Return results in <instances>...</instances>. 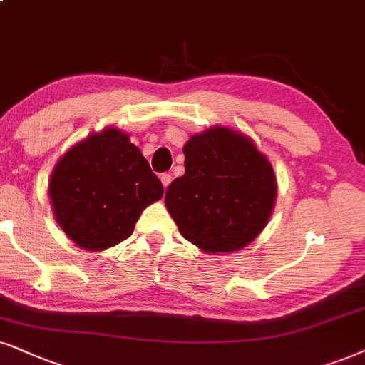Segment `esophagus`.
Instances as JSON below:
<instances>
[{
	"label": "esophagus",
	"mask_w": 365,
	"mask_h": 365,
	"mask_svg": "<svg viewBox=\"0 0 365 365\" xmlns=\"http://www.w3.org/2000/svg\"><path fill=\"white\" fill-rule=\"evenodd\" d=\"M160 180H161V183H163V187L167 188L168 185H170V182H172V175H168V173H163L160 177Z\"/></svg>",
	"instance_id": "34e87169"
}]
</instances>
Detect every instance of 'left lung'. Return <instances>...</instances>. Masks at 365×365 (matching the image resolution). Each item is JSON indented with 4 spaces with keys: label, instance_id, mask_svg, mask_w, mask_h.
I'll return each mask as SVG.
<instances>
[{
    "label": "left lung",
    "instance_id": "8db88e82",
    "mask_svg": "<svg viewBox=\"0 0 365 365\" xmlns=\"http://www.w3.org/2000/svg\"><path fill=\"white\" fill-rule=\"evenodd\" d=\"M185 175L165 205L180 234L209 255L246 247L273 214L276 175L251 138L225 126L197 133L183 146Z\"/></svg>",
    "mask_w": 365,
    "mask_h": 365
}]
</instances>
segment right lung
Wrapping results in <instances>:
<instances>
[{
  "label": "right lung",
  "mask_w": 365,
  "mask_h": 365,
  "mask_svg": "<svg viewBox=\"0 0 365 365\" xmlns=\"http://www.w3.org/2000/svg\"><path fill=\"white\" fill-rule=\"evenodd\" d=\"M48 197L60 229L86 251L128 239L163 185L128 133L109 126L73 145L57 161Z\"/></svg>",
  "instance_id": "right-lung-1"
}]
</instances>
